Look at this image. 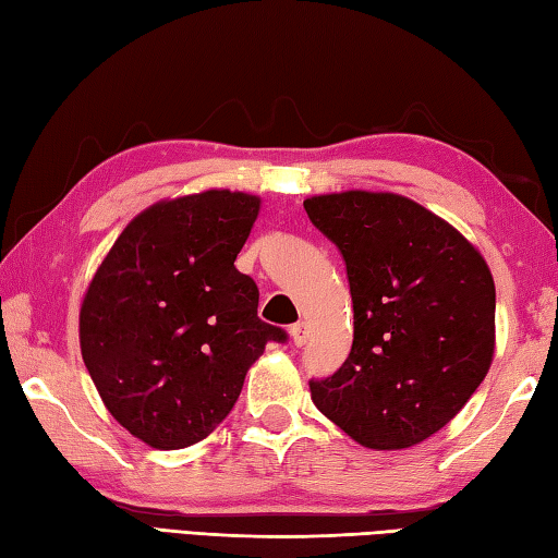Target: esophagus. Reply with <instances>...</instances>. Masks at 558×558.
Returning <instances> with one entry per match:
<instances>
[{"label": "esophagus", "instance_id": "esophagus-1", "mask_svg": "<svg viewBox=\"0 0 558 558\" xmlns=\"http://www.w3.org/2000/svg\"><path fill=\"white\" fill-rule=\"evenodd\" d=\"M290 336H292V342L298 348H302L306 340H310V326H306L304 322H298L292 328H290Z\"/></svg>", "mask_w": 558, "mask_h": 558}]
</instances>
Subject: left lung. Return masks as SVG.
Listing matches in <instances>:
<instances>
[{
  "label": "left lung",
  "mask_w": 558,
  "mask_h": 558,
  "mask_svg": "<svg viewBox=\"0 0 558 558\" xmlns=\"http://www.w3.org/2000/svg\"><path fill=\"white\" fill-rule=\"evenodd\" d=\"M348 266L354 338L312 400L372 450L422 444L456 417L487 376L496 290L468 236L417 201L350 189L304 201Z\"/></svg>",
  "instance_id": "obj_1"
}]
</instances>
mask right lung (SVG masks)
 <instances>
[{
    "mask_svg": "<svg viewBox=\"0 0 558 558\" xmlns=\"http://www.w3.org/2000/svg\"><path fill=\"white\" fill-rule=\"evenodd\" d=\"M258 210V196L230 189L162 198L126 225L83 294V364L112 417L150 448L204 441L266 342L286 340L234 268Z\"/></svg>",
    "mask_w": 558,
    "mask_h": 558,
    "instance_id": "right-lung-1",
    "label": "right lung"
}]
</instances>
